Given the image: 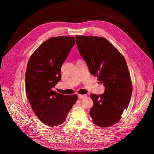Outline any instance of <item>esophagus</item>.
I'll use <instances>...</instances> for the list:
<instances>
[{"mask_svg": "<svg viewBox=\"0 0 154 154\" xmlns=\"http://www.w3.org/2000/svg\"><path fill=\"white\" fill-rule=\"evenodd\" d=\"M86 97V95H78V98L79 99H82V98H84Z\"/></svg>", "mask_w": 154, "mask_h": 154, "instance_id": "34e87169", "label": "esophagus"}]
</instances>
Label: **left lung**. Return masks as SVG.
I'll list each match as a JSON object with an SVG mask.
<instances>
[{"mask_svg": "<svg viewBox=\"0 0 154 154\" xmlns=\"http://www.w3.org/2000/svg\"><path fill=\"white\" fill-rule=\"evenodd\" d=\"M75 38L79 52L90 73L105 86L102 95H90L93 106L90 115L98 127L112 126L120 120L131 98L132 82L125 59L106 38L92 36Z\"/></svg>", "mask_w": 154, "mask_h": 154, "instance_id": "left-lung-1", "label": "left lung"}]
</instances>
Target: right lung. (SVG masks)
<instances>
[{"instance_id": "1", "label": "right lung", "mask_w": 154, "mask_h": 154, "mask_svg": "<svg viewBox=\"0 0 154 154\" xmlns=\"http://www.w3.org/2000/svg\"><path fill=\"white\" fill-rule=\"evenodd\" d=\"M75 42L73 37L57 36L47 39L32 54L26 72L28 100L34 112L51 127L61 125L73 104L77 95H64L52 90L61 80V68Z\"/></svg>"}]
</instances>
